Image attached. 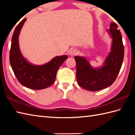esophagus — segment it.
<instances>
[{"mask_svg":"<svg viewBox=\"0 0 135 135\" xmlns=\"http://www.w3.org/2000/svg\"><path fill=\"white\" fill-rule=\"evenodd\" d=\"M78 54V51L77 49H75L71 50V51H70V54L71 56H75V55H77Z\"/></svg>","mask_w":135,"mask_h":135,"instance_id":"1","label":"esophagus"}]
</instances>
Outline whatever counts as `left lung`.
Returning a JSON list of instances; mask_svg holds the SVG:
<instances>
[{
    "mask_svg": "<svg viewBox=\"0 0 135 135\" xmlns=\"http://www.w3.org/2000/svg\"><path fill=\"white\" fill-rule=\"evenodd\" d=\"M118 25L111 22L108 31L113 38L111 51L102 67L94 69L84 57L75 56L77 82L90 91H98L110 86L115 81L121 70L124 57V46Z\"/></svg>",
    "mask_w": 135,
    "mask_h": 135,
    "instance_id": "8db88e82",
    "label": "left lung"
}]
</instances>
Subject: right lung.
Segmentation results:
<instances>
[{
    "label": "right lung",
    "mask_w": 135,
    "mask_h": 135,
    "mask_svg": "<svg viewBox=\"0 0 135 135\" xmlns=\"http://www.w3.org/2000/svg\"><path fill=\"white\" fill-rule=\"evenodd\" d=\"M26 19H23L16 27L11 39L10 62L19 82L31 89L41 90L54 84L60 66L68 59L67 55L57 56L50 62L42 65H34L22 57L18 46V36Z\"/></svg>",
    "instance_id": "add662e5"
}]
</instances>
